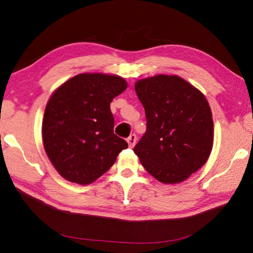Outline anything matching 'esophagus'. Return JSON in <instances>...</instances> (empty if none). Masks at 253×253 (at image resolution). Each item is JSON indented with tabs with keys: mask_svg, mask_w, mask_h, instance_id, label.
Segmentation results:
<instances>
[{
	"mask_svg": "<svg viewBox=\"0 0 253 253\" xmlns=\"http://www.w3.org/2000/svg\"><path fill=\"white\" fill-rule=\"evenodd\" d=\"M136 141H137V136L135 135V133H132V135H130L129 137L127 138V142H128V146H129L130 148H133L135 147L136 144Z\"/></svg>",
	"mask_w": 253,
	"mask_h": 253,
	"instance_id": "esophagus-1",
	"label": "esophagus"
}]
</instances>
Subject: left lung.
<instances>
[{
    "instance_id": "left-lung-1",
    "label": "left lung",
    "mask_w": 253,
    "mask_h": 253,
    "mask_svg": "<svg viewBox=\"0 0 253 253\" xmlns=\"http://www.w3.org/2000/svg\"><path fill=\"white\" fill-rule=\"evenodd\" d=\"M135 90L147 131L133 152L163 184H178L207 163L213 147L212 112L206 96L176 75L140 79Z\"/></svg>"
}]
</instances>
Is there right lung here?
I'll use <instances>...</instances> for the list:
<instances>
[{
  "label": "right lung",
  "instance_id": "add662e5",
  "mask_svg": "<svg viewBox=\"0 0 253 253\" xmlns=\"http://www.w3.org/2000/svg\"><path fill=\"white\" fill-rule=\"evenodd\" d=\"M127 89L117 75L84 73L61 84L47 101L42 140L47 158L63 178L89 185L128 147L114 133L110 104Z\"/></svg>",
  "mask_w": 253,
  "mask_h": 253
}]
</instances>
